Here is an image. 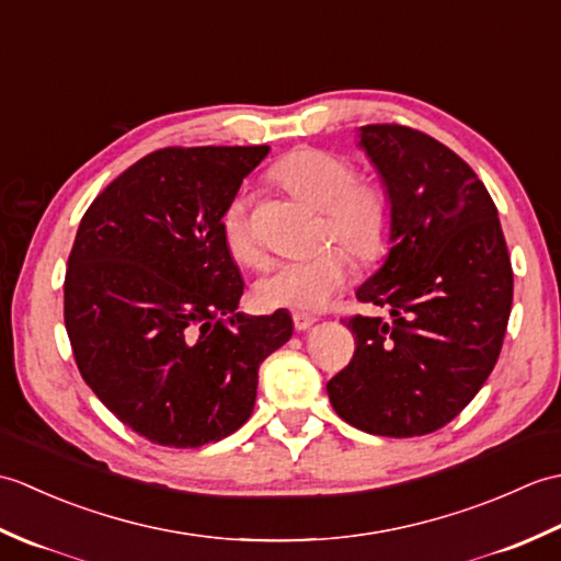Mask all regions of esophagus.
<instances>
[{
  "label": "esophagus",
  "mask_w": 561,
  "mask_h": 561,
  "mask_svg": "<svg viewBox=\"0 0 561 561\" xmlns=\"http://www.w3.org/2000/svg\"><path fill=\"white\" fill-rule=\"evenodd\" d=\"M291 320H294L296 332H304V330L311 328L318 318H316V316H306V313H294Z\"/></svg>",
  "instance_id": "1"
}]
</instances>
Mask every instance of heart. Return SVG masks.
<instances>
[{
  "label": "heart",
  "instance_id": "heart-1",
  "mask_svg": "<svg viewBox=\"0 0 561 561\" xmlns=\"http://www.w3.org/2000/svg\"><path fill=\"white\" fill-rule=\"evenodd\" d=\"M270 181L296 199L323 211L320 241L340 243L356 265H374L388 253L396 226V202L390 187L374 175H356L354 163L337 153L301 147L272 165ZM224 245L236 262L260 267L265 253L250 224L245 197L236 195L221 211ZM340 248L279 262L255 284L262 308H287L311 313L325 308L347 282L350 260Z\"/></svg>",
  "mask_w": 561,
  "mask_h": 561
}]
</instances>
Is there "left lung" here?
Returning a JSON list of instances; mask_svg holds the SVG:
<instances>
[{
  "mask_svg": "<svg viewBox=\"0 0 561 561\" xmlns=\"http://www.w3.org/2000/svg\"><path fill=\"white\" fill-rule=\"evenodd\" d=\"M362 147L396 202L386 265L356 291L390 320L352 316L354 356L330 378L344 422L390 438L432 434L465 410L502 352L514 270L496 207L456 151L398 123Z\"/></svg>",
  "mask_w": 561,
  "mask_h": 561,
  "instance_id": "8db88e82",
  "label": "left lung"
}]
</instances>
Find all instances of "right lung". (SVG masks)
<instances>
[{"mask_svg": "<svg viewBox=\"0 0 561 561\" xmlns=\"http://www.w3.org/2000/svg\"><path fill=\"white\" fill-rule=\"evenodd\" d=\"M270 147H165L83 214L65 274L81 378L151 444L199 448L241 428L257 368L291 337L284 311L238 313L243 279L221 211Z\"/></svg>", "mask_w": 561, "mask_h": 561, "instance_id": "add662e5", "label": "right lung"}]
</instances>
